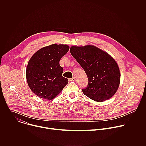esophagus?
Instances as JSON below:
<instances>
[{
	"instance_id": "obj_1",
	"label": "esophagus",
	"mask_w": 146,
	"mask_h": 146,
	"mask_svg": "<svg viewBox=\"0 0 146 146\" xmlns=\"http://www.w3.org/2000/svg\"><path fill=\"white\" fill-rule=\"evenodd\" d=\"M69 81H76V78L73 77L72 78H69Z\"/></svg>"
}]
</instances>
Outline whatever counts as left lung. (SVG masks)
<instances>
[{"instance_id":"obj_1","label":"left lung","mask_w":146,"mask_h":146,"mask_svg":"<svg viewBox=\"0 0 146 146\" xmlns=\"http://www.w3.org/2000/svg\"><path fill=\"white\" fill-rule=\"evenodd\" d=\"M70 51L88 77L87 86L82 89L84 94L98 102L111 98L120 82L119 70L115 60L94 46H72Z\"/></svg>"}]
</instances>
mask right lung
Instances as JSON below:
<instances>
[{"label":"right lung","mask_w":146,"mask_h":146,"mask_svg":"<svg viewBox=\"0 0 146 146\" xmlns=\"http://www.w3.org/2000/svg\"><path fill=\"white\" fill-rule=\"evenodd\" d=\"M69 49L67 45L54 44L38 50L30 59L26 70L27 80L37 96L51 100L68 84V80L62 76L64 69L59 61Z\"/></svg>","instance_id":"add662e5"}]
</instances>
